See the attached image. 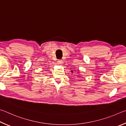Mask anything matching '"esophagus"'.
Masks as SVG:
<instances>
[{
	"label": "esophagus",
	"instance_id": "obj_1",
	"mask_svg": "<svg viewBox=\"0 0 126 126\" xmlns=\"http://www.w3.org/2000/svg\"><path fill=\"white\" fill-rule=\"evenodd\" d=\"M57 63H58V65H61L63 64V62L62 60H59L58 61H57Z\"/></svg>",
	"mask_w": 126,
	"mask_h": 126
}]
</instances>
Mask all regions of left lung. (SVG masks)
Here are the masks:
<instances>
[{"label":"left lung","mask_w":126,"mask_h":126,"mask_svg":"<svg viewBox=\"0 0 126 126\" xmlns=\"http://www.w3.org/2000/svg\"><path fill=\"white\" fill-rule=\"evenodd\" d=\"M71 72H73V71H71Z\"/></svg>","instance_id":"8db88e82"}]
</instances>
